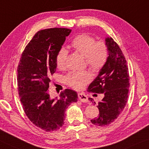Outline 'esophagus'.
I'll list each match as a JSON object with an SVG mask.
<instances>
[{"mask_svg": "<svg viewBox=\"0 0 149 149\" xmlns=\"http://www.w3.org/2000/svg\"><path fill=\"white\" fill-rule=\"evenodd\" d=\"M78 98H79V100H80V101H81V102H88V97H87V96L86 95H84V94H83V93H78Z\"/></svg>", "mask_w": 149, "mask_h": 149, "instance_id": "1", "label": "esophagus"}]
</instances>
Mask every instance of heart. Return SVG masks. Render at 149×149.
<instances>
[{
    "mask_svg": "<svg viewBox=\"0 0 149 149\" xmlns=\"http://www.w3.org/2000/svg\"><path fill=\"white\" fill-rule=\"evenodd\" d=\"M70 47L75 52L85 56L88 65L95 72H98L106 64L109 58V49L104 41H96L94 37L87 33L75 36ZM68 52L61 48L56 55V65L59 70H64L67 66ZM92 79L91 73L88 71L72 72L65 77L66 84L75 90H81Z\"/></svg>",
    "mask_w": 149,
    "mask_h": 149,
    "instance_id": "b5f03b06",
    "label": "heart"
}]
</instances>
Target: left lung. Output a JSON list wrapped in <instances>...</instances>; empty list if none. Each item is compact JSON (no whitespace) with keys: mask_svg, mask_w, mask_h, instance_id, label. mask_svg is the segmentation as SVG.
Returning a JSON list of instances; mask_svg holds the SVG:
<instances>
[{"mask_svg":"<svg viewBox=\"0 0 149 149\" xmlns=\"http://www.w3.org/2000/svg\"><path fill=\"white\" fill-rule=\"evenodd\" d=\"M105 43L109 49L108 60L88 88L91 93L104 94L96 106L99 116L91 120L98 126L109 125L118 117L127 103L130 87L128 69L122 51L112 38H106ZM88 99L96 104L92 98Z\"/></svg>","mask_w":149,"mask_h":149,"instance_id":"8db88e82","label":"left lung"}]
</instances>
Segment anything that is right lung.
I'll return each instance as SVG.
<instances>
[{
	"label": "right lung",
	"instance_id": "obj_1",
	"mask_svg": "<svg viewBox=\"0 0 149 149\" xmlns=\"http://www.w3.org/2000/svg\"><path fill=\"white\" fill-rule=\"evenodd\" d=\"M71 32L57 28L38 31L25 48L17 67L18 93L25 113L46 132L62 127L66 109L77 100V93L71 89L61 92L59 98H52L49 91L56 72V55Z\"/></svg>",
	"mask_w": 149,
	"mask_h": 149
}]
</instances>
